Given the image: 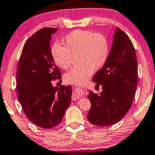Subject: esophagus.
Wrapping results in <instances>:
<instances>
[{"label":"esophagus","mask_w":155,"mask_h":155,"mask_svg":"<svg viewBox=\"0 0 155 155\" xmlns=\"http://www.w3.org/2000/svg\"><path fill=\"white\" fill-rule=\"evenodd\" d=\"M85 94V90L82 87H76L73 91L72 96V99L73 101H76L79 99L80 97H83Z\"/></svg>","instance_id":"obj_1"}]
</instances>
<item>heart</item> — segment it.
<instances>
[{"instance_id": "obj_1", "label": "heart", "mask_w": 155, "mask_h": 155, "mask_svg": "<svg viewBox=\"0 0 155 155\" xmlns=\"http://www.w3.org/2000/svg\"><path fill=\"white\" fill-rule=\"evenodd\" d=\"M64 46L54 44L51 56L54 63L64 70L70 68L77 56L79 64L64 75L67 83L82 85L89 79L94 70L104 67L109 55V43L101 33L76 29L63 38Z\"/></svg>"}]
</instances>
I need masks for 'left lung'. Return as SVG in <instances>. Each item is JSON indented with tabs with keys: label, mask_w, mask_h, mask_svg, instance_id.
Here are the masks:
<instances>
[{
	"label": "left lung",
	"mask_w": 155,
	"mask_h": 155,
	"mask_svg": "<svg viewBox=\"0 0 155 155\" xmlns=\"http://www.w3.org/2000/svg\"><path fill=\"white\" fill-rule=\"evenodd\" d=\"M137 61L135 49L128 36L119 28L107 60L93 77L96 86L101 85L99 95L90 92L92 104L87 119L97 126L119 122L130 108L137 84Z\"/></svg>",
	"instance_id": "left-lung-1"
}]
</instances>
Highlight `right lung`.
I'll list each match as a JSON object with an SVG mask.
<instances>
[{"label":"right lung","mask_w":155,"mask_h":155,"mask_svg":"<svg viewBox=\"0 0 155 155\" xmlns=\"http://www.w3.org/2000/svg\"><path fill=\"white\" fill-rule=\"evenodd\" d=\"M58 28L39 29L23 46L16 74L18 99L26 117L44 129L62 121L72 97L70 85L53 87L51 81L61 78L50 50L51 35Z\"/></svg>","instance_id":"obj_1"}]
</instances>
